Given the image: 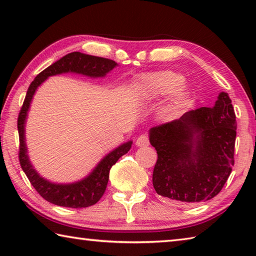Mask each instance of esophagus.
<instances>
[{"mask_svg":"<svg viewBox=\"0 0 256 256\" xmlns=\"http://www.w3.org/2000/svg\"><path fill=\"white\" fill-rule=\"evenodd\" d=\"M136 144L138 146H149V136H148V134H141V136L136 138Z\"/></svg>","mask_w":256,"mask_h":256,"instance_id":"obj_1","label":"esophagus"}]
</instances>
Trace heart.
Masks as SVG:
<instances>
[{
	"label": "heart",
	"instance_id": "1",
	"mask_svg": "<svg viewBox=\"0 0 256 256\" xmlns=\"http://www.w3.org/2000/svg\"><path fill=\"white\" fill-rule=\"evenodd\" d=\"M138 80L144 97L150 100H157L170 94L160 110V115L164 120L174 118L188 97V86L183 82V76L178 73L172 71L146 73Z\"/></svg>",
	"mask_w": 256,
	"mask_h": 256
}]
</instances>
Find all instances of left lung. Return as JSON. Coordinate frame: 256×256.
I'll list each match as a JSON object with an SVG mask.
<instances>
[{
    "label": "left lung",
    "instance_id": "obj_1",
    "mask_svg": "<svg viewBox=\"0 0 256 256\" xmlns=\"http://www.w3.org/2000/svg\"><path fill=\"white\" fill-rule=\"evenodd\" d=\"M236 115L227 92L212 107L150 128L157 150L152 183L159 196L180 203L211 200L222 190L234 166Z\"/></svg>",
    "mask_w": 256,
    "mask_h": 256
}]
</instances>
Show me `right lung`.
Returning <instances> with one entry per match:
<instances>
[{
	"mask_svg": "<svg viewBox=\"0 0 256 256\" xmlns=\"http://www.w3.org/2000/svg\"><path fill=\"white\" fill-rule=\"evenodd\" d=\"M116 66H118V63L110 58L86 55L80 53V52H73V53L63 56L62 58L56 60L48 68H46L44 71H42L40 74L34 78V80L29 86L24 105L21 107L18 116L20 142L19 162L21 168H22L24 174L27 175L29 182L32 183L34 190L40 193L42 198H44L46 201L53 203V204L66 208H76H76H86L96 204L105 193L112 166L115 164L123 154H128V151L131 149L132 141L120 146L118 148L108 154L97 164V167L94 168L92 172H90V175L86 176V178L71 184L50 183L47 180L42 178L34 170L27 154V146H26L24 141V123L34 94L38 86L48 76L68 72L79 73V74L92 78L105 76Z\"/></svg>",
	"mask_w": 256,
	"mask_h": 256,
	"instance_id": "obj_1",
	"label": "right lung"
}]
</instances>
